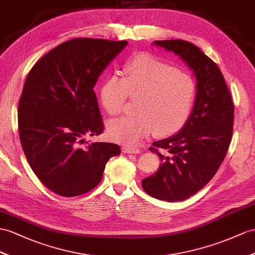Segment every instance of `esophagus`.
<instances>
[{
    "mask_svg": "<svg viewBox=\"0 0 255 255\" xmlns=\"http://www.w3.org/2000/svg\"><path fill=\"white\" fill-rule=\"evenodd\" d=\"M122 150L126 153H138L140 151V149L134 146H123Z\"/></svg>",
    "mask_w": 255,
    "mask_h": 255,
    "instance_id": "1",
    "label": "esophagus"
}]
</instances>
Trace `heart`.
I'll return each mask as SVG.
<instances>
[{"mask_svg":"<svg viewBox=\"0 0 255 255\" xmlns=\"http://www.w3.org/2000/svg\"><path fill=\"white\" fill-rule=\"evenodd\" d=\"M196 94V83L189 74L152 55L135 56L127 64L124 77L111 74L102 85L103 107L111 116L122 113L128 97L137 99V115L110 121L108 134L128 145L152 131L160 137L175 134L188 121Z\"/></svg>","mask_w":255,"mask_h":255,"instance_id":"b5f03b06","label":"heart"}]
</instances>
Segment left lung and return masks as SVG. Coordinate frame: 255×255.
<instances>
[{
    "mask_svg": "<svg viewBox=\"0 0 255 255\" xmlns=\"http://www.w3.org/2000/svg\"><path fill=\"white\" fill-rule=\"evenodd\" d=\"M177 54L197 79L194 110L184 128L169 138L153 141L149 150L162 160L154 174L142 179L148 195L169 202L195 195L215 175L233 137L234 104L225 79L214 61L184 40L154 41Z\"/></svg>",
    "mask_w": 255,
    "mask_h": 255,
    "instance_id": "1",
    "label": "left lung"
}]
</instances>
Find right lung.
<instances>
[{
  "label": "right lung",
  "instance_id": "right-lung-1",
  "mask_svg": "<svg viewBox=\"0 0 255 255\" xmlns=\"http://www.w3.org/2000/svg\"><path fill=\"white\" fill-rule=\"evenodd\" d=\"M127 41L76 38L41 57L29 71L18 104L23 152L40 181L55 194L74 197L101 183L113 142H89L104 131L94 86Z\"/></svg>",
  "mask_w": 255,
  "mask_h": 255
}]
</instances>
